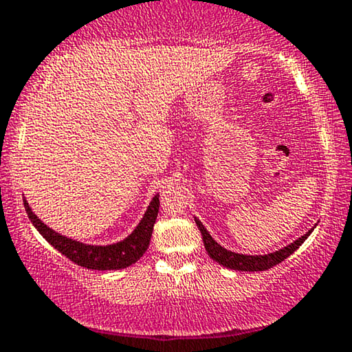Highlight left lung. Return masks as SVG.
<instances>
[{
  "mask_svg": "<svg viewBox=\"0 0 352 352\" xmlns=\"http://www.w3.org/2000/svg\"><path fill=\"white\" fill-rule=\"evenodd\" d=\"M195 224L199 226L200 232H201V239H204V245L206 253L211 259H214L216 263H219L221 266L234 269V271H247V272H258V271H266V269H271L274 266H277L278 263H282L283 259H287L293 252H296L298 248L301 247V243L309 237L312 230H307L305 235H301L300 239H296L295 242L287 245L282 250H277L274 253H267V254H242V253H235L230 252V250L221 247V245L216 242V240L211 237L208 230L204 224L200 223L199 219L195 218Z\"/></svg>",
  "mask_w": 352,
  "mask_h": 352,
  "instance_id": "obj_1",
  "label": "left lung"
}]
</instances>
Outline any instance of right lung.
<instances>
[{"label": "right lung", "mask_w": 352, "mask_h": 352, "mask_svg": "<svg viewBox=\"0 0 352 352\" xmlns=\"http://www.w3.org/2000/svg\"><path fill=\"white\" fill-rule=\"evenodd\" d=\"M23 206L30 218L32 224L35 226L38 232L54 247L57 252H60L70 261H74L78 266L86 269H94V271H117L131 266L139 258L146 253V250L151 243V237L153 232V224H155L158 206H160V195L155 197L148 204L146 213L142 219L139 221L136 229L128 235L126 239L120 240L117 243L110 245H89L78 242V240L69 239L65 235L56 232L50 226H46L38 216L33 213L30 205L23 197Z\"/></svg>", "instance_id": "obj_1"}]
</instances>
